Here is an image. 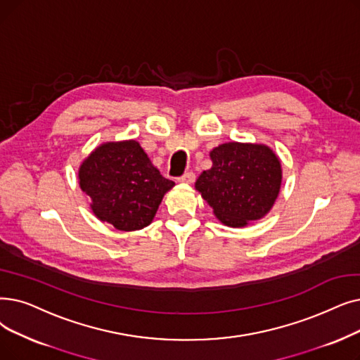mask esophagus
<instances>
[{"label":"esophagus","instance_id":"esophagus-1","mask_svg":"<svg viewBox=\"0 0 360 360\" xmlns=\"http://www.w3.org/2000/svg\"><path fill=\"white\" fill-rule=\"evenodd\" d=\"M179 182H186V184H193L195 181V175L193 174V172H185V174L182 176L178 178Z\"/></svg>","mask_w":360,"mask_h":360}]
</instances>
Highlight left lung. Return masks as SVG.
<instances>
[{
  "mask_svg": "<svg viewBox=\"0 0 360 360\" xmlns=\"http://www.w3.org/2000/svg\"><path fill=\"white\" fill-rule=\"evenodd\" d=\"M210 158L213 166L198 176L195 188L219 221L241 228L271 210L283 170L269 147L226 143L216 147Z\"/></svg>",
  "mask_w": 360,
  "mask_h": 360,
  "instance_id": "left-lung-1",
  "label": "left lung"
}]
</instances>
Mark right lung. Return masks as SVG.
Segmentation results:
<instances>
[{"instance_id": "add662e5", "label": "right lung", "mask_w": 360, "mask_h": 360, "mask_svg": "<svg viewBox=\"0 0 360 360\" xmlns=\"http://www.w3.org/2000/svg\"><path fill=\"white\" fill-rule=\"evenodd\" d=\"M79 184L100 221L120 231L150 225L163 195L175 185L160 175L134 139L94 150L81 165Z\"/></svg>"}]
</instances>
